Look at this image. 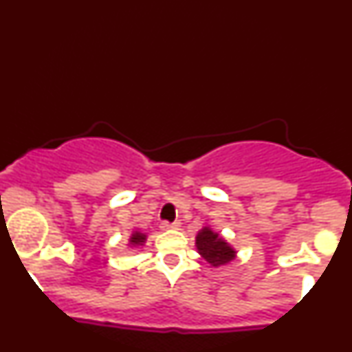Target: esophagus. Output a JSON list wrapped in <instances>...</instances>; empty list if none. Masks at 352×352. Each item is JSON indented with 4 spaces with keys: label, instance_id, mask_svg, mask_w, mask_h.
I'll use <instances>...</instances> for the list:
<instances>
[{
    "label": "esophagus",
    "instance_id": "obj_1",
    "mask_svg": "<svg viewBox=\"0 0 352 352\" xmlns=\"http://www.w3.org/2000/svg\"><path fill=\"white\" fill-rule=\"evenodd\" d=\"M160 228H162V231H169V229H178V228H180V221H174V223L163 221L162 225H160Z\"/></svg>",
    "mask_w": 352,
    "mask_h": 352
}]
</instances>
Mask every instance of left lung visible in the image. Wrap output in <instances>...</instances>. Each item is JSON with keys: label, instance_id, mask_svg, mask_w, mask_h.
<instances>
[{"label": "left lung", "instance_id": "left-lung-1", "mask_svg": "<svg viewBox=\"0 0 352 352\" xmlns=\"http://www.w3.org/2000/svg\"><path fill=\"white\" fill-rule=\"evenodd\" d=\"M195 246L201 258L212 267H221L237 258V249L210 226H203L198 231Z\"/></svg>", "mask_w": 352, "mask_h": 352}]
</instances>
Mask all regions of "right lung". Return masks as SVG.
<instances>
[{"label":"right lung","instance_id":"1","mask_svg":"<svg viewBox=\"0 0 352 352\" xmlns=\"http://www.w3.org/2000/svg\"><path fill=\"white\" fill-rule=\"evenodd\" d=\"M146 240H148V234H144V232H142V231H132V234H131V237H129V248H132V249H137V248H140V246H144V243H146Z\"/></svg>","mask_w":352,"mask_h":352}]
</instances>
